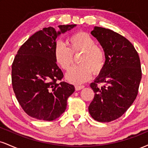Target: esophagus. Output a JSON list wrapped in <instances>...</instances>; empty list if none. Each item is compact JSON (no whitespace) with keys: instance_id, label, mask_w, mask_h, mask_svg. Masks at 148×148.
<instances>
[{"instance_id":"1","label":"esophagus","mask_w":148,"mask_h":148,"mask_svg":"<svg viewBox=\"0 0 148 148\" xmlns=\"http://www.w3.org/2000/svg\"><path fill=\"white\" fill-rule=\"evenodd\" d=\"M84 88V86H75L76 90H80Z\"/></svg>"}]
</instances>
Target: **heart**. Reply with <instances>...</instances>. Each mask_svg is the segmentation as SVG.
I'll list each match as a JSON object with an SVG mask.
<instances>
[{"instance_id":"obj_1","label":"heart","mask_w":148,"mask_h":148,"mask_svg":"<svg viewBox=\"0 0 148 148\" xmlns=\"http://www.w3.org/2000/svg\"><path fill=\"white\" fill-rule=\"evenodd\" d=\"M67 47L57 42L53 48V56L58 65L63 70H68L74 60L73 55L81 53L79 58V65L72 67L66 75L69 82L81 84L91 77L92 72L99 74L106 63V52L101 46L96 45L95 40L86 32H78L67 40Z\"/></svg>"}]
</instances>
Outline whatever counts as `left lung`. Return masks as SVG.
Returning a JSON list of instances; mask_svg holds the SVG:
<instances>
[{"instance_id":"left-lung-1","label":"left lung","mask_w":148,"mask_h":148,"mask_svg":"<svg viewBox=\"0 0 148 148\" xmlns=\"http://www.w3.org/2000/svg\"><path fill=\"white\" fill-rule=\"evenodd\" d=\"M91 34L106 58L103 70L90 84L95 97L88 111L97 121L108 123L121 117L136 98L142 77L140 61L133 45L123 35L97 26Z\"/></svg>"}]
</instances>
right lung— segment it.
Returning a JSON list of instances; mask_svg holds the SVG:
<instances>
[{
    "label": "right lung",
    "mask_w": 148,
    "mask_h": 148,
    "mask_svg": "<svg viewBox=\"0 0 148 148\" xmlns=\"http://www.w3.org/2000/svg\"><path fill=\"white\" fill-rule=\"evenodd\" d=\"M75 24L44 28L29 37L18 50L12 65V84L16 99L29 116L52 121L67 107V100L75 90L64 81L63 73L56 62V39Z\"/></svg>",
    "instance_id": "1"
}]
</instances>
